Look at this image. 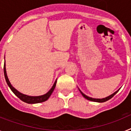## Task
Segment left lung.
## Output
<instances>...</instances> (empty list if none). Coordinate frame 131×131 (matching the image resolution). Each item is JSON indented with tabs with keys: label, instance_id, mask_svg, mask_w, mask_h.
Instances as JSON below:
<instances>
[{
	"label": "left lung",
	"instance_id": "obj_1",
	"mask_svg": "<svg viewBox=\"0 0 131 131\" xmlns=\"http://www.w3.org/2000/svg\"><path fill=\"white\" fill-rule=\"evenodd\" d=\"M118 90H120V89H118ZM118 90L117 91H116L115 93H113V94H111V95H110V96H107V97H106V98H104V99H93V98H91V97H89V96H86V95H85L84 93H82V92L80 91V90H79V91H80V92L81 93V94H82V96H84L85 99H86L87 100H89V101H93V102H98V103H103V102H105V101H108V100L111 99V98H113L115 94H116V93H118Z\"/></svg>",
	"mask_w": 131,
	"mask_h": 131
}]
</instances>
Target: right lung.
Returning <instances> with one entry per match:
<instances>
[{
	"instance_id": "right-lung-1",
	"label": "right lung",
	"mask_w": 131,
	"mask_h": 131,
	"mask_svg": "<svg viewBox=\"0 0 131 131\" xmlns=\"http://www.w3.org/2000/svg\"><path fill=\"white\" fill-rule=\"evenodd\" d=\"M4 77L6 79V83L8 85V86L10 87V89H11V91H13V93L16 95L18 98H19L20 99L23 101V102L25 103H28V104H35V103H42V102H45L47 100H48L50 96L51 95V94L53 92L54 89L56 86V84H57V81H55L54 84L52 86V87L51 88V89L47 93V94H44V95H42V96H27V95H25V94H23L22 93H19L17 90H16L15 88L13 87V86L10 84L9 80L8 79L7 74H6V67H5V62L4 64Z\"/></svg>"
}]
</instances>
